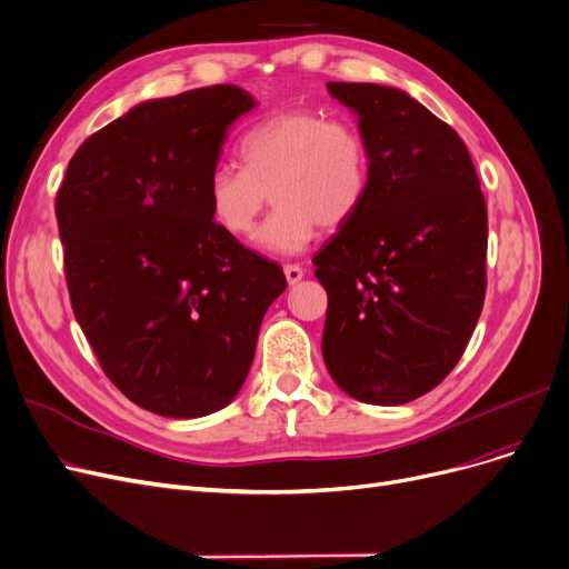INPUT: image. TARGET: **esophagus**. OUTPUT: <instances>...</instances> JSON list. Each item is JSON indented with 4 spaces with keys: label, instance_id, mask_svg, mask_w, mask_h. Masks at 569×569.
Listing matches in <instances>:
<instances>
[{
    "label": "esophagus",
    "instance_id": "obj_1",
    "mask_svg": "<svg viewBox=\"0 0 569 569\" xmlns=\"http://www.w3.org/2000/svg\"><path fill=\"white\" fill-rule=\"evenodd\" d=\"M283 274H286V281H288L290 286H295V283L302 281L305 269H302L300 264H286V267H283Z\"/></svg>",
    "mask_w": 569,
    "mask_h": 569
}]
</instances>
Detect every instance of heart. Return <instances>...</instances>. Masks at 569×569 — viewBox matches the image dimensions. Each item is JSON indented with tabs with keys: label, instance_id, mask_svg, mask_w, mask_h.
<instances>
[{
	"label": "heart",
	"instance_id": "heart-1",
	"mask_svg": "<svg viewBox=\"0 0 569 569\" xmlns=\"http://www.w3.org/2000/svg\"><path fill=\"white\" fill-rule=\"evenodd\" d=\"M243 169L220 162L207 179L216 223L249 237L258 216L277 204L260 230L269 253L307 249L318 228L339 230L360 211L372 181L369 141L351 118L320 109H286L262 118L239 143Z\"/></svg>",
	"mask_w": 569,
	"mask_h": 569
}]
</instances>
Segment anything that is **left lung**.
<instances>
[{"instance_id": "obj_1", "label": "left lung", "mask_w": 569, "mask_h": 569, "mask_svg": "<svg viewBox=\"0 0 569 569\" xmlns=\"http://www.w3.org/2000/svg\"><path fill=\"white\" fill-rule=\"evenodd\" d=\"M358 113L372 181L313 258L323 360L351 398L395 407L449 377L486 298L488 213L458 132L398 88L328 83Z\"/></svg>"}]
</instances>
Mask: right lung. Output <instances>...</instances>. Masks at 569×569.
I'll return each instance as SVG.
<instances>
[{"label": "right lung", "instance_id": "right-lung-1", "mask_svg": "<svg viewBox=\"0 0 569 569\" xmlns=\"http://www.w3.org/2000/svg\"><path fill=\"white\" fill-rule=\"evenodd\" d=\"M237 86L143 102L88 137L56 197L73 316L109 381L146 411L197 418L234 400L283 269L207 202Z\"/></svg>", "mask_w": 569, "mask_h": 569}]
</instances>
